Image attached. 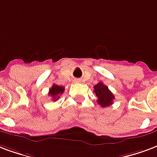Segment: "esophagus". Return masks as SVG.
Masks as SVG:
<instances>
[{
	"instance_id": "esophagus-1",
	"label": "esophagus",
	"mask_w": 157,
	"mask_h": 157,
	"mask_svg": "<svg viewBox=\"0 0 157 157\" xmlns=\"http://www.w3.org/2000/svg\"><path fill=\"white\" fill-rule=\"evenodd\" d=\"M75 82H79V80H77V79H76V80H75Z\"/></svg>"
}]
</instances>
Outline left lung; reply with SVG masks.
I'll return each mask as SVG.
<instances>
[{
	"instance_id": "8db88e82",
	"label": "left lung",
	"mask_w": 157,
	"mask_h": 157,
	"mask_svg": "<svg viewBox=\"0 0 157 157\" xmlns=\"http://www.w3.org/2000/svg\"><path fill=\"white\" fill-rule=\"evenodd\" d=\"M94 92L97 96V103L101 107H106L113 103L114 95L102 82H99L94 86Z\"/></svg>"
}]
</instances>
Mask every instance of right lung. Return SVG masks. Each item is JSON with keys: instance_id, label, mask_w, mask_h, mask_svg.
<instances>
[{"instance_id": "add662e5", "label": "right lung", "mask_w": 157, "mask_h": 157, "mask_svg": "<svg viewBox=\"0 0 157 157\" xmlns=\"http://www.w3.org/2000/svg\"><path fill=\"white\" fill-rule=\"evenodd\" d=\"M64 90H65V87L54 84L52 86V88H50L48 95L52 97L54 101H56L60 98V96L63 93Z\"/></svg>"}]
</instances>
